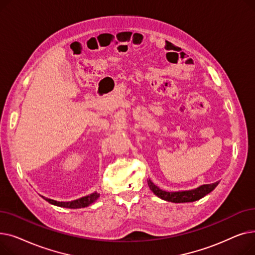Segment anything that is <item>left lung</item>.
<instances>
[{
    "instance_id": "8db88e82",
    "label": "left lung",
    "mask_w": 255,
    "mask_h": 255,
    "mask_svg": "<svg viewBox=\"0 0 255 255\" xmlns=\"http://www.w3.org/2000/svg\"><path fill=\"white\" fill-rule=\"evenodd\" d=\"M219 182L213 183V184H206V185H200L197 188L190 189V190H182V191H165L160 189L158 186H156L150 179L148 180V185L150 187V189L153 191L155 195L160 197L163 200H166V202L170 203H176V204H181V203H192L195 202V200H198L200 198H203L210 192H212L214 189L216 188Z\"/></svg>"
}]
</instances>
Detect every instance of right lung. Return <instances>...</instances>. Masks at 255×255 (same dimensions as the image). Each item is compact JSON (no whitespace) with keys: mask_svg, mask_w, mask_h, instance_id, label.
<instances>
[{"mask_svg":"<svg viewBox=\"0 0 255 255\" xmlns=\"http://www.w3.org/2000/svg\"><path fill=\"white\" fill-rule=\"evenodd\" d=\"M99 196H100L99 193L93 192L87 196H83L78 199L71 200V202H57V200H53L50 198H45L44 196L42 197L46 200V202H48L53 206H58L61 208H68V209H80V208H86L91 204H93L94 202H96Z\"/></svg>","mask_w":255,"mask_h":255,"instance_id":"1","label":"right lung"}]
</instances>
